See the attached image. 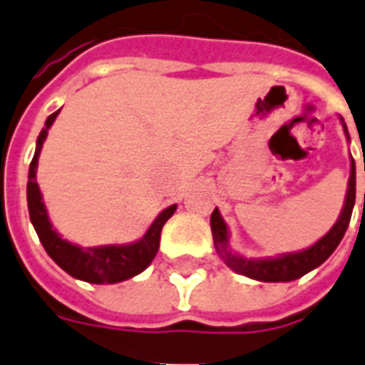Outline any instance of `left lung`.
I'll use <instances>...</instances> for the list:
<instances>
[{
  "label": "left lung",
  "mask_w": 365,
  "mask_h": 365,
  "mask_svg": "<svg viewBox=\"0 0 365 365\" xmlns=\"http://www.w3.org/2000/svg\"><path fill=\"white\" fill-rule=\"evenodd\" d=\"M342 120V118H340ZM346 138L350 140L348 128L342 120ZM365 170V165H364ZM356 203V164L351 158L350 180H348V191H346V201H344L342 213L334 227L326 233L322 239H318L312 247L297 251V253H284L279 257H267V259H245L241 255H235L229 247V229L227 223L221 217L219 209H213L211 213V233H213V243L221 259L231 271L239 272L249 279L262 280V282H289V280L300 279L302 274H307L316 267H320L322 262L336 251V247L342 241L346 229L350 225L351 209Z\"/></svg>",
  "instance_id": "1"
}]
</instances>
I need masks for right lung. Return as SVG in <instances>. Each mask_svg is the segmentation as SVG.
Listing matches in <instances>:
<instances>
[{
  "mask_svg": "<svg viewBox=\"0 0 365 365\" xmlns=\"http://www.w3.org/2000/svg\"><path fill=\"white\" fill-rule=\"evenodd\" d=\"M61 110L53 112L45 128L41 130L39 138H37V148H35V156L29 165V182H27V205H29V217L31 223L39 235V241L45 247V251L58 267L71 277L93 284H114L122 282L132 277H136L146 269L150 262L154 261L160 247V235H162V227L168 219L174 215L178 205L165 207L150 225L142 239L128 245H103V247H78V245L68 243L67 239L58 235L53 229L47 215V209L43 203V195L39 191L37 183V164H39V154L43 142L47 138L51 124L55 122L57 114Z\"/></svg>",
  "mask_w": 365,
  "mask_h": 365,
  "instance_id": "1",
  "label": "right lung"
}]
</instances>
